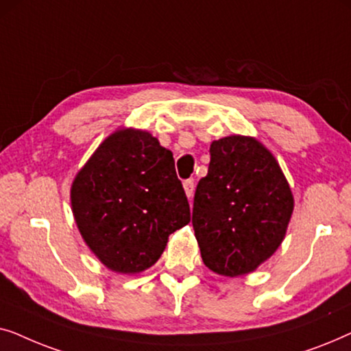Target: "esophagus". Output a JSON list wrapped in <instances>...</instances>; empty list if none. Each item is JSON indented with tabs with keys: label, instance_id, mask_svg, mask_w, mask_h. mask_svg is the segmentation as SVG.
<instances>
[{
	"label": "esophagus",
	"instance_id": "obj_1",
	"mask_svg": "<svg viewBox=\"0 0 351 351\" xmlns=\"http://www.w3.org/2000/svg\"><path fill=\"white\" fill-rule=\"evenodd\" d=\"M184 189H185V195L189 196V198H191V196H193V191H195V182L191 179L185 180L184 182Z\"/></svg>",
	"mask_w": 351,
	"mask_h": 351
}]
</instances>
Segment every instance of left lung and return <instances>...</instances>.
Wrapping results in <instances>:
<instances>
[{"instance_id":"1","label":"left lung","mask_w":351,"mask_h":351,"mask_svg":"<svg viewBox=\"0 0 351 351\" xmlns=\"http://www.w3.org/2000/svg\"><path fill=\"white\" fill-rule=\"evenodd\" d=\"M209 153L193 199L196 241L209 270L246 275L280 247L294 196L275 156L254 137L219 138Z\"/></svg>"}]
</instances>
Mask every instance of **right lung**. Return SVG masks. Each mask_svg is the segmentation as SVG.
I'll use <instances>...</instances> for the list:
<instances>
[{
  "mask_svg": "<svg viewBox=\"0 0 351 351\" xmlns=\"http://www.w3.org/2000/svg\"><path fill=\"white\" fill-rule=\"evenodd\" d=\"M81 237L117 273L156 263L167 238L190 222L172 153L147 131L119 129L100 143L71 185Z\"/></svg>",
  "mask_w": 351,
  "mask_h": 351,
  "instance_id": "obj_1",
  "label": "right lung"
}]
</instances>
